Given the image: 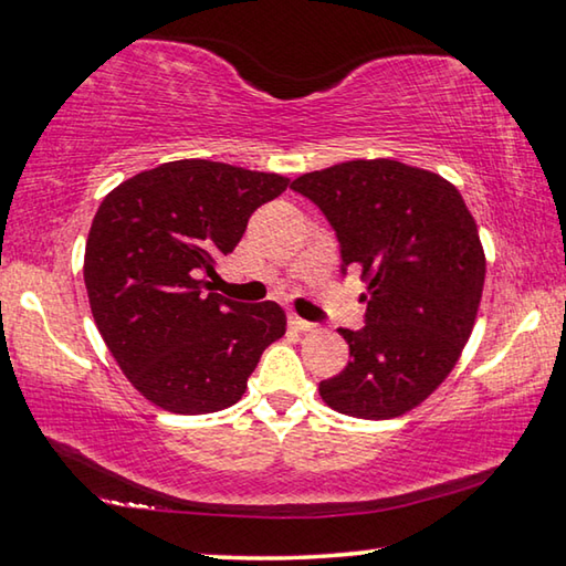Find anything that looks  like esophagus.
I'll return each instance as SVG.
<instances>
[{
  "label": "esophagus",
  "mask_w": 566,
  "mask_h": 566,
  "mask_svg": "<svg viewBox=\"0 0 566 566\" xmlns=\"http://www.w3.org/2000/svg\"><path fill=\"white\" fill-rule=\"evenodd\" d=\"M291 326L298 328V332H313V328H316V324H311V321L298 316H291Z\"/></svg>",
  "instance_id": "esophagus-1"
}]
</instances>
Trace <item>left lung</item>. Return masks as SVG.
I'll list each match as a JSON object with an SVG mask.
<instances>
[{"label":"left lung","instance_id":"left-lung-1","mask_svg":"<svg viewBox=\"0 0 566 566\" xmlns=\"http://www.w3.org/2000/svg\"><path fill=\"white\" fill-rule=\"evenodd\" d=\"M342 245V271L361 268L367 326L338 328L352 361L318 385L332 410L389 420L428 399L471 338L485 281L478 224L458 189L395 159H356L303 174Z\"/></svg>","mask_w":566,"mask_h":566}]
</instances>
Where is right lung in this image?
I'll list each match as a JSON object with an SVG mask.
<instances>
[{"label": "right lung", "instance_id": "obj_1", "mask_svg": "<svg viewBox=\"0 0 566 566\" xmlns=\"http://www.w3.org/2000/svg\"><path fill=\"white\" fill-rule=\"evenodd\" d=\"M289 177L207 159L136 174L103 199L85 242L83 277L95 326L149 402L207 415L238 402L260 354L285 334L273 301L212 293L250 214Z\"/></svg>", "mask_w": 566, "mask_h": 566}]
</instances>
